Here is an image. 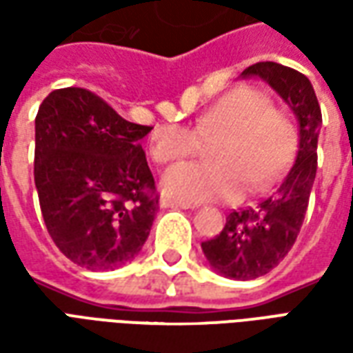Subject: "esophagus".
Listing matches in <instances>:
<instances>
[{
	"instance_id": "1",
	"label": "esophagus",
	"mask_w": 353,
	"mask_h": 353,
	"mask_svg": "<svg viewBox=\"0 0 353 353\" xmlns=\"http://www.w3.org/2000/svg\"><path fill=\"white\" fill-rule=\"evenodd\" d=\"M161 206L162 208H181V210H189V208H194L191 202H181V200H170V199H162Z\"/></svg>"
}]
</instances>
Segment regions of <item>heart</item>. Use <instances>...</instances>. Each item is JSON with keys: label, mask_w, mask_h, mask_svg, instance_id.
I'll return each mask as SVG.
<instances>
[{"label": "heart", "mask_w": 353, "mask_h": 353, "mask_svg": "<svg viewBox=\"0 0 353 353\" xmlns=\"http://www.w3.org/2000/svg\"><path fill=\"white\" fill-rule=\"evenodd\" d=\"M214 162H183L161 177L164 194L183 202H234L245 189L259 192L280 179L295 159L299 132L288 109L272 105L263 90L238 87L196 119V128L161 124L149 138L159 164L199 153L204 139Z\"/></svg>", "instance_id": "b5f03b06"}]
</instances>
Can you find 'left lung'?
Returning a JSON list of instances; mask_svg holds the SVG:
<instances>
[{
  "label": "left lung",
  "instance_id": "left-lung-1",
  "mask_svg": "<svg viewBox=\"0 0 353 353\" xmlns=\"http://www.w3.org/2000/svg\"><path fill=\"white\" fill-rule=\"evenodd\" d=\"M242 77H261L288 101L299 119V151L278 189L257 206L234 210L223 230L202 242L215 270L234 280H253L278 266L303 227L316 168L321 109L306 75L276 62H257Z\"/></svg>",
  "mask_w": 353,
  "mask_h": 353
}]
</instances>
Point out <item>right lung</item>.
<instances>
[{
	"label": "right lung",
	"instance_id": "1",
	"mask_svg": "<svg viewBox=\"0 0 353 353\" xmlns=\"http://www.w3.org/2000/svg\"><path fill=\"white\" fill-rule=\"evenodd\" d=\"M151 126L126 121L87 88H58L35 117L34 179L43 221L65 257L113 270L145 244L159 192L139 139Z\"/></svg>",
	"mask_w": 353,
	"mask_h": 353
}]
</instances>
